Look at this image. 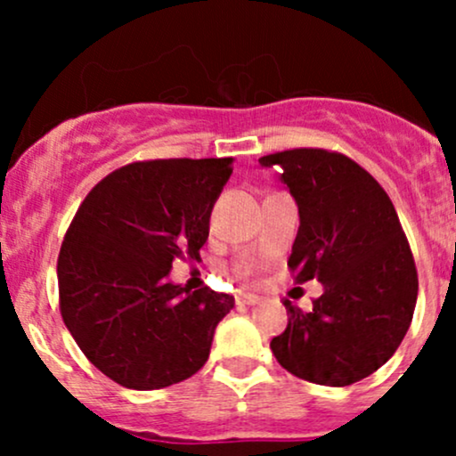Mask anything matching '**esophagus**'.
Masks as SVG:
<instances>
[{
  "instance_id": "esophagus-1",
  "label": "esophagus",
  "mask_w": 456,
  "mask_h": 456,
  "mask_svg": "<svg viewBox=\"0 0 456 456\" xmlns=\"http://www.w3.org/2000/svg\"><path fill=\"white\" fill-rule=\"evenodd\" d=\"M235 300H238V305L255 306V305H259L261 297L255 296V294H238V296H235Z\"/></svg>"
}]
</instances>
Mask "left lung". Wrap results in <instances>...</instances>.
<instances>
[{"mask_svg":"<svg viewBox=\"0 0 456 456\" xmlns=\"http://www.w3.org/2000/svg\"><path fill=\"white\" fill-rule=\"evenodd\" d=\"M281 171L300 227L291 246L296 281L317 279L311 313L285 300L289 323L270 349L282 369L322 386L369 378L410 328L418 274L390 197L369 171L328 150H287L259 159Z\"/></svg>","mask_w":456,"mask_h":456,"instance_id":"obj_1","label":"left lung"}]
</instances>
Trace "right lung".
I'll return each mask as SVG.
<instances>
[{
  "label": "right lung",
  "mask_w": 456,
  "mask_h": 456,
  "mask_svg": "<svg viewBox=\"0 0 456 456\" xmlns=\"http://www.w3.org/2000/svg\"><path fill=\"white\" fill-rule=\"evenodd\" d=\"M233 159L133 162L98 182L60 259V311L81 352L115 384L159 390L195 375L233 296L169 281L197 259Z\"/></svg>",
  "instance_id": "obj_1"
}]
</instances>
